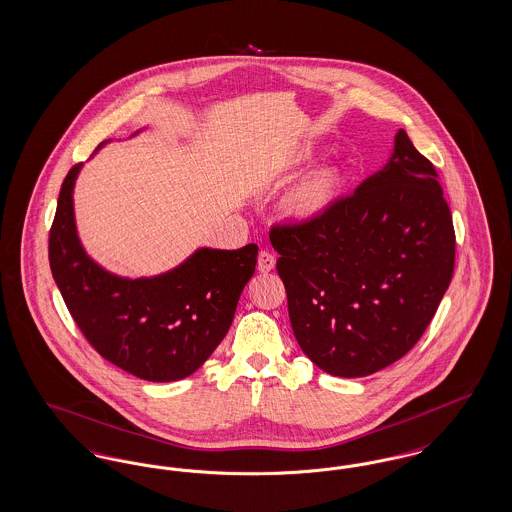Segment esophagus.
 <instances>
[{
	"label": "esophagus",
	"mask_w": 512,
	"mask_h": 512,
	"mask_svg": "<svg viewBox=\"0 0 512 512\" xmlns=\"http://www.w3.org/2000/svg\"><path fill=\"white\" fill-rule=\"evenodd\" d=\"M276 265V259H274V255L272 253H268V251H261L259 253V257H257V268H259V272H270L272 268Z\"/></svg>",
	"instance_id": "obj_1"
}]
</instances>
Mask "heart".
<instances>
[{"label": "heart", "mask_w": 512, "mask_h": 512, "mask_svg": "<svg viewBox=\"0 0 512 512\" xmlns=\"http://www.w3.org/2000/svg\"><path fill=\"white\" fill-rule=\"evenodd\" d=\"M311 159H313V149L305 147L293 155L292 165L297 167ZM341 184H343V174L338 167H334V165L320 167L317 171L309 172L293 188L286 199V209L293 219L301 220V222L320 219L338 201Z\"/></svg>", "instance_id": "obj_1"}]
</instances>
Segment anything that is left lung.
<instances>
[{"instance_id": "left-lung-1", "label": "left lung", "mask_w": 512, "mask_h": 512, "mask_svg": "<svg viewBox=\"0 0 512 512\" xmlns=\"http://www.w3.org/2000/svg\"><path fill=\"white\" fill-rule=\"evenodd\" d=\"M293 336L315 365L361 378L420 340L455 267V230L434 165L405 130L388 163L317 220L274 226Z\"/></svg>"}]
</instances>
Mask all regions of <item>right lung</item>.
I'll return each instance as SVG.
<instances>
[{
	"label": "right lung",
	"instance_id": "right-lung-1",
	"mask_svg": "<svg viewBox=\"0 0 512 512\" xmlns=\"http://www.w3.org/2000/svg\"><path fill=\"white\" fill-rule=\"evenodd\" d=\"M80 169L74 165L61 186L49 232V267L74 322L103 359L142 380L194 374L226 336L259 247H199L157 276L113 274L78 238L73 192Z\"/></svg>",
	"mask_w": 512,
	"mask_h": 512
}]
</instances>
